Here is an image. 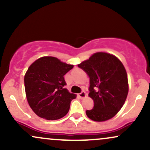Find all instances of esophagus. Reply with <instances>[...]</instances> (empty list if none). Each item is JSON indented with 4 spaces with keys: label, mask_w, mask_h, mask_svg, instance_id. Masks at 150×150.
Segmentation results:
<instances>
[{
    "label": "esophagus",
    "mask_w": 150,
    "mask_h": 150,
    "mask_svg": "<svg viewBox=\"0 0 150 150\" xmlns=\"http://www.w3.org/2000/svg\"><path fill=\"white\" fill-rule=\"evenodd\" d=\"M78 96L81 98V99H83V98H85L86 97V93L84 92V91H82V92H81L80 94H78Z\"/></svg>",
    "instance_id": "34e87169"
}]
</instances>
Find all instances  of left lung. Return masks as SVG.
Segmentation results:
<instances>
[{"label": "left lung", "instance_id": "left-lung-1", "mask_svg": "<svg viewBox=\"0 0 150 150\" xmlns=\"http://www.w3.org/2000/svg\"><path fill=\"white\" fill-rule=\"evenodd\" d=\"M89 77V97L94 107L87 110L88 118L105 121L113 118L124 104L128 93V82L123 63L113 55L98 52L78 65Z\"/></svg>", "mask_w": 150, "mask_h": 150}]
</instances>
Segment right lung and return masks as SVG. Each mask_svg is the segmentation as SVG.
<instances>
[{"instance_id":"right-lung-1","label":"right lung","mask_w":150,"mask_h":150,"mask_svg":"<svg viewBox=\"0 0 150 150\" xmlns=\"http://www.w3.org/2000/svg\"><path fill=\"white\" fill-rule=\"evenodd\" d=\"M73 68L58 58L44 56L34 61L25 75L29 105L38 116L46 120L63 118L76 95L64 88V75Z\"/></svg>"}]
</instances>
